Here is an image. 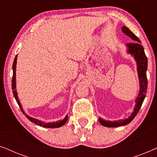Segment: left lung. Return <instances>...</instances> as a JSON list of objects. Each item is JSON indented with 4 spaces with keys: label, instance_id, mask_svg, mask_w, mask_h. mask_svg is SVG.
<instances>
[{
    "label": "left lung",
    "instance_id": "8db88e82",
    "mask_svg": "<svg viewBox=\"0 0 157 157\" xmlns=\"http://www.w3.org/2000/svg\"><path fill=\"white\" fill-rule=\"evenodd\" d=\"M122 31L128 37H130L134 41L132 43H128L126 44L128 47V52L134 56L135 60L136 61L137 63V71H138L139 79V86H140V90H139V94L138 97L136 99V105H135L134 111H133L132 115L130 116L128 119H121L119 121H105L102 119L99 118V122L101 125L106 127H117V126H124L126 124H129L134 117H136L138 113L139 109H140L142 103L144 100L147 91V57L144 53V47L140 44V40L136 35H134L127 27H122Z\"/></svg>",
    "mask_w": 157,
    "mask_h": 157
}]
</instances>
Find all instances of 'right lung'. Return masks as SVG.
Returning <instances> with one entry per match:
<instances>
[{
    "label": "right lung",
    "instance_id": "add662e5",
    "mask_svg": "<svg viewBox=\"0 0 157 157\" xmlns=\"http://www.w3.org/2000/svg\"><path fill=\"white\" fill-rule=\"evenodd\" d=\"M16 62H17V55L16 58H15L13 63V77H12V89H13V96L15 98H16L17 103H18L19 107H20L21 111L23 113H25L24 111H23L22 106H21V104L20 101H19L18 98V96H17V92L16 90ZM25 117H26L28 119H29L30 121L33 122L37 125H39L42 127H46V128H58V127H61L63 125V124H66V121L68 119V116L66 115L65 118L63 120H60L59 121H56V122H51V123H44L43 121H40L39 120H37L36 119H33V118L30 117L29 116L26 115L25 113Z\"/></svg>",
    "mask_w": 157,
    "mask_h": 157
}]
</instances>
